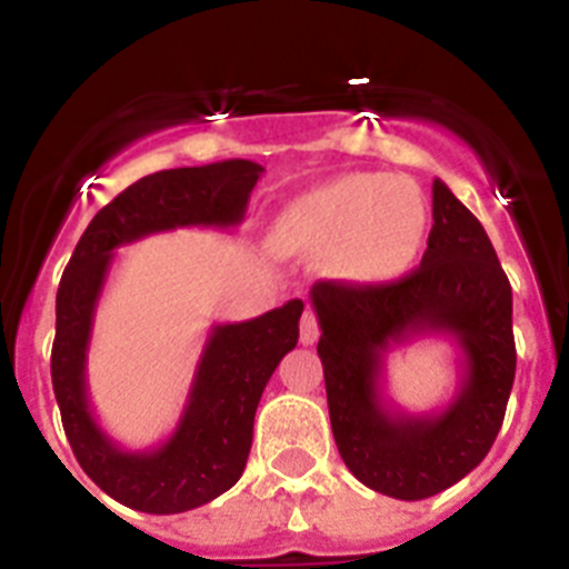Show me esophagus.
Wrapping results in <instances>:
<instances>
[{
	"mask_svg": "<svg viewBox=\"0 0 569 569\" xmlns=\"http://www.w3.org/2000/svg\"><path fill=\"white\" fill-rule=\"evenodd\" d=\"M299 341L301 345H316L319 341V321H316L313 310H305V316H301Z\"/></svg>",
	"mask_w": 569,
	"mask_h": 569,
	"instance_id": "esophagus-1",
	"label": "esophagus"
}]
</instances>
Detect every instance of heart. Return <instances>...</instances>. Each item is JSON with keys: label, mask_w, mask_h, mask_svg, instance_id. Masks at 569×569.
<instances>
[{"label": "heart", "mask_w": 569, "mask_h": 569, "mask_svg": "<svg viewBox=\"0 0 569 569\" xmlns=\"http://www.w3.org/2000/svg\"><path fill=\"white\" fill-rule=\"evenodd\" d=\"M427 233V204L390 173H347L296 196L276 219L284 256L333 259L353 284H387L413 268Z\"/></svg>", "instance_id": "b5f03b06"}]
</instances>
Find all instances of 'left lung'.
Listing matches in <instances>:
<instances>
[{
    "label": "left lung",
    "instance_id": "obj_1",
    "mask_svg": "<svg viewBox=\"0 0 569 569\" xmlns=\"http://www.w3.org/2000/svg\"><path fill=\"white\" fill-rule=\"evenodd\" d=\"M333 439L347 470L390 499L419 501L461 481L490 453L516 379L512 290L485 228L441 179L419 270L393 284L316 281ZM419 335H450L462 350L455 399L410 417L380 399L383 356Z\"/></svg>",
    "mask_w": 569,
    "mask_h": 569
}]
</instances>
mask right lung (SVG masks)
<instances>
[{
	"mask_svg": "<svg viewBox=\"0 0 569 569\" xmlns=\"http://www.w3.org/2000/svg\"><path fill=\"white\" fill-rule=\"evenodd\" d=\"M261 173V164L228 159L144 176L93 216L64 268L50 353L53 393L73 456L119 505L170 516L208 505L239 481L253 445L256 407L299 341L305 301L213 325L173 433L150 450H124L99 427L88 399L90 333L113 250L176 228H236Z\"/></svg>",
	"mask_w": 569,
	"mask_h": 569,
	"instance_id": "1",
	"label": "right lung"
}]
</instances>
